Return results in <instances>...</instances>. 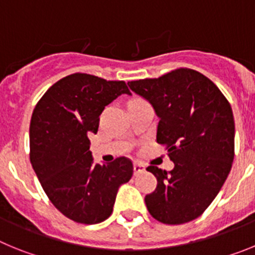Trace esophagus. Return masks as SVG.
Wrapping results in <instances>:
<instances>
[{
	"label": "esophagus",
	"instance_id": "34e87169",
	"mask_svg": "<svg viewBox=\"0 0 255 255\" xmlns=\"http://www.w3.org/2000/svg\"><path fill=\"white\" fill-rule=\"evenodd\" d=\"M145 171V167H144V164L140 163V162L135 161L134 162V173L135 175H138V173H141Z\"/></svg>",
	"mask_w": 255,
	"mask_h": 255
}]
</instances>
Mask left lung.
<instances>
[{"label": "left lung", "instance_id": "1", "mask_svg": "<svg viewBox=\"0 0 255 255\" xmlns=\"http://www.w3.org/2000/svg\"><path fill=\"white\" fill-rule=\"evenodd\" d=\"M158 116L157 143L167 147L172 171L149 166L157 188L145 195L153 218L180 225L199 217L229 176L235 152V123L229 101L215 83L191 69L158 79L129 82Z\"/></svg>", "mask_w": 255, "mask_h": 255}]
</instances>
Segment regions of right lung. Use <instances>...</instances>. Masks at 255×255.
<instances>
[{"instance_id": "1", "label": "right lung", "mask_w": 255, "mask_h": 255, "mask_svg": "<svg viewBox=\"0 0 255 255\" xmlns=\"http://www.w3.org/2000/svg\"><path fill=\"white\" fill-rule=\"evenodd\" d=\"M121 94L125 82L71 74L52 85L30 120V163L52 204L79 224L94 225L112 213L117 190L132 176V163L120 157L93 163L88 136L97 134L105 107Z\"/></svg>"}]
</instances>
